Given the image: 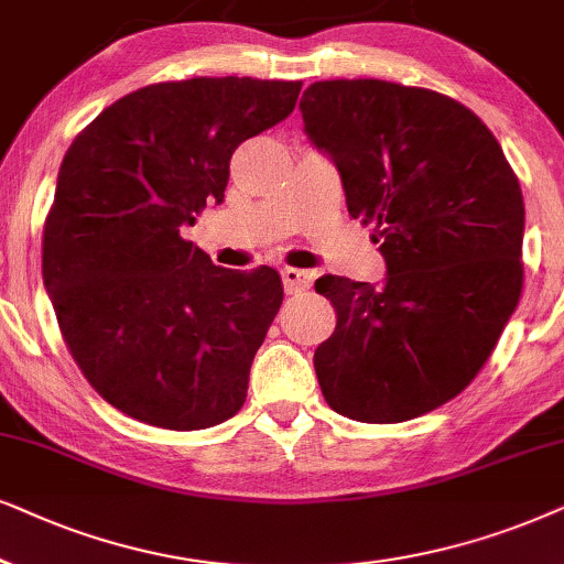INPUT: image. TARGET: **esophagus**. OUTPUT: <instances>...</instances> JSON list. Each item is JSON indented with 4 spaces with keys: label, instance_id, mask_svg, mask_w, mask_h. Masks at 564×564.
I'll return each mask as SVG.
<instances>
[{
    "label": "esophagus",
    "instance_id": "esophagus-1",
    "mask_svg": "<svg viewBox=\"0 0 564 564\" xmlns=\"http://www.w3.org/2000/svg\"><path fill=\"white\" fill-rule=\"evenodd\" d=\"M281 278H283V289H286V294H299V291H306V289L312 286V273H310V270L283 268L281 270Z\"/></svg>",
    "mask_w": 564,
    "mask_h": 564
}]
</instances>
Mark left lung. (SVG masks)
Here are the masks:
<instances>
[{"instance_id":"1","label":"left lung","mask_w":564,"mask_h":564,"mask_svg":"<svg viewBox=\"0 0 564 564\" xmlns=\"http://www.w3.org/2000/svg\"><path fill=\"white\" fill-rule=\"evenodd\" d=\"M299 108L387 260L379 289L314 283L337 314L314 350L322 394L360 423L425 415L471 384L521 299V185L482 120L433 89L327 79Z\"/></svg>"}]
</instances>
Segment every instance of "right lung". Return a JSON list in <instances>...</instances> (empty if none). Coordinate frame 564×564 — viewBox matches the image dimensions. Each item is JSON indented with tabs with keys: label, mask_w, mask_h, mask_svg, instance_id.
<instances>
[{
	"label": "right lung",
	"mask_w": 564,
	"mask_h": 564,
	"mask_svg": "<svg viewBox=\"0 0 564 564\" xmlns=\"http://www.w3.org/2000/svg\"><path fill=\"white\" fill-rule=\"evenodd\" d=\"M302 82L193 77L108 105L64 154L43 283L74 364L139 423L204 431L242 410L281 275L229 270L180 237L221 204L235 149L296 108Z\"/></svg>",
	"instance_id": "right-lung-1"
}]
</instances>
